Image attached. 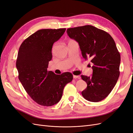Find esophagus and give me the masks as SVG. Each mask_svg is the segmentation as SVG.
<instances>
[{"label": "esophagus", "instance_id": "obj_1", "mask_svg": "<svg viewBox=\"0 0 133 133\" xmlns=\"http://www.w3.org/2000/svg\"><path fill=\"white\" fill-rule=\"evenodd\" d=\"M73 78L74 79H80V78H81V77H80V76L79 75H73Z\"/></svg>", "mask_w": 133, "mask_h": 133}]
</instances>
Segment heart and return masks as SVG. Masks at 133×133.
Returning <instances> with one entry per match:
<instances>
[{
  "label": "heart",
  "instance_id": "obj_1",
  "mask_svg": "<svg viewBox=\"0 0 133 133\" xmlns=\"http://www.w3.org/2000/svg\"><path fill=\"white\" fill-rule=\"evenodd\" d=\"M75 41H74V40H72V39H70L69 41V42L68 43H69V42H74Z\"/></svg>",
  "mask_w": 133,
  "mask_h": 133
}]
</instances>
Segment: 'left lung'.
Instances as JSON below:
<instances>
[{
  "label": "left lung",
  "instance_id": "1",
  "mask_svg": "<svg viewBox=\"0 0 133 133\" xmlns=\"http://www.w3.org/2000/svg\"><path fill=\"white\" fill-rule=\"evenodd\" d=\"M69 37L79 44L83 57L93 64L91 76L81 75L87 84L82 92L83 97L98 102L113 89L120 75V55L111 36L92 25L68 28Z\"/></svg>",
  "mask_w": 133,
  "mask_h": 133
}]
</instances>
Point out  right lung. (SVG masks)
Segmentation results:
<instances>
[{"label": "right lung", "mask_w": 133, "mask_h": 133, "mask_svg": "<svg viewBox=\"0 0 133 133\" xmlns=\"http://www.w3.org/2000/svg\"><path fill=\"white\" fill-rule=\"evenodd\" d=\"M65 30H39L25 39L19 48L16 62L18 78L31 98L42 106L50 107L58 103L64 87L73 79L69 72L57 75L47 70L52 58L53 44Z\"/></svg>", "instance_id": "right-lung-1"}]
</instances>
